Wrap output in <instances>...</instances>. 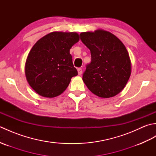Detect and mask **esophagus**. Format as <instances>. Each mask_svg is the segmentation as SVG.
Instances as JSON below:
<instances>
[{"mask_svg": "<svg viewBox=\"0 0 156 156\" xmlns=\"http://www.w3.org/2000/svg\"><path fill=\"white\" fill-rule=\"evenodd\" d=\"M78 75H81L82 74V68H78Z\"/></svg>", "mask_w": 156, "mask_h": 156, "instance_id": "1", "label": "esophagus"}]
</instances>
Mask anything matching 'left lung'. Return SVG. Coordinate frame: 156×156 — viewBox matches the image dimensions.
<instances>
[{
  "mask_svg": "<svg viewBox=\"0 0 156 156\" xmlns=\"http://www.w3.org/2000/svg\"><path fill=\"white\" fill-rule=\"evenodd\" d=\"M80 36L91 54V62L82 76L84 84L99 97H115L131 76V59L125 46L115 35L102 29L82 32Z\"/></svg>",
  "mask_w": 156,
  "mask_h": 156,
  "instance_id": "obj_1",
  "label": "left lung"
}]
</instances>
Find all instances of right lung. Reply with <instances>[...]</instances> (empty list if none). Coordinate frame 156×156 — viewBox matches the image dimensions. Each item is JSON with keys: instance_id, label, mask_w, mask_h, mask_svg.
Segmentation results:
<instances>
[{"instance_id": "right-lung-1", "label": "right lung", "mask_w": 156, "mask_h": 156, "mask_svg": "<svg viewBox=\"0 0 156 156\" xmlns=\"http://www.w3.org/2000/svg\"><path fill=\"white\" fill-rule=\"evenodd\" d=\"M76 32L54 31L35 43L26 59L29 84L41 97L54 98L66 90L78 72L69 49L79 41Z\"/></svg>"}]
</instances>
